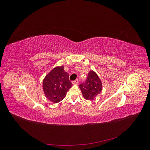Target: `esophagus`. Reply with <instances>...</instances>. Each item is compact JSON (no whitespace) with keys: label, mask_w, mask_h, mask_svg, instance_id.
<instances>
[{"label":"esophagus","mask_w":150,"mask_h":150,"mask_svg":"<svg viewBox=\"0 0 150 150\" xmlns=\"http://www.w3.org/2000/svg\"><path fill=\"white\" fill-rule=\"evenodd\" d=\"M78 83H79V81H78V79H76V80L73 81H72V83L73 84H78Z\"/></svg>","instance_id":"1"}]
</instances>
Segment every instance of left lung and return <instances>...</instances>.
<instances>
[{
	"label": "left lung",
	"mask_w": 150,
	"mask_h": 150,
	"mask_svg": "<svg viewBox=\"0 0 150 150\" xmlns=\"http://www.w3.org/2000/svg\"><path fill=\"white\" fill-rule=\"evenodd\" d=\"M84 98L87 100H93L102 91V83L98 76L93 71H90L84 83L79 85Z\"/></svg>",
	"instance_id": "1"
}]
</instances>
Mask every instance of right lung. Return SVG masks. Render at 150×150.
<instances>
[{
    "label": "right lung",
    "mask_w": 150,
    "mask_h": 150,
    "mask_svg": "<svg viewBox=\"0 0 150 150\" xmlns=\"http://www.w3.org/2000/svg\"><path fill=\"white\" fill-rule=\"evenodd\" d=\"M69 74L64 67H56L48 73L43 80L42 88L45 96L50 101L57 103L62 101L71 88Z\"/></svg>",
    "instance_id": "right-lung-1"
}]
</instances>
